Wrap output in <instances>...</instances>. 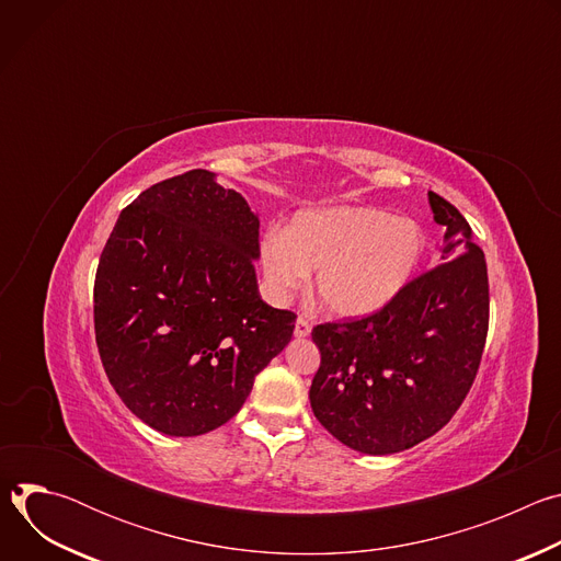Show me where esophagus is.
Masks as SVG:
<instances>
[{"mask_svg":"<svg viewBox=\"0 0 561 561\" xmlns=\"http://www.w3.org/2000/svg\"><path fill=\"white\" fill-rule=\"evenodd\" d=\"M310 335V322L306 317H297L295 322V337H308Z\"/></svg>","mask_w":561,"mask_h":561,"instance_id":"obj_1","label":"esophagus"}]
</instances>
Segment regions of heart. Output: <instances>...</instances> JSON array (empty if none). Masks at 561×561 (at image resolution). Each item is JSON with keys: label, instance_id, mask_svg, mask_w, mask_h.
Segmentation results:
<instances>
[{"label": "heart", "instance_id": "heart-1", "mask_svg": "<svg viewBox=\"0 0 561 561\" xmlns=\"http://www.w3.org/2000/svg\"><path fill=\"white\" fill-rule=\"evenodd\" d=\"M426 251L415 219L370 206L299 213L284 230L271 226L260 242L266 290L286 299L314 271L319 304L340 317L381 310L413 279Z\"/></svg>", "mask_w": 561, "mask_h": 561}]
</instances>
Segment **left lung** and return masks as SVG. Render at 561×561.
Listing matches in <instances>:
<instances>
[{
    "label": "left lung",
    "mask_w": 561,
    "mask_h": 561,
    "mask_svg": "<svg viewBox=\"0 0 561 561\" xmlns=\"http://www.w3.org/2000/svg\"><path fill=\"white\" fill-rule=\"evenodd\" d=\"M444 226L439 266L381 310L312 329L322 362L310 407L333 437L366 455L413 448L466 399L489 333V273L463 215L428 191Z\"/></svg>",
    "instance_id": "8db88e82"
}]
</instances>
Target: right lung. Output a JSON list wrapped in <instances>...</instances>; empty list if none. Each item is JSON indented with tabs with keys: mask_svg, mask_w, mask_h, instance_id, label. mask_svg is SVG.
<instances>
[{
	"mask_svg": "<svg viewBox=\"0 0 561 561\" xmlns=\"http://www.w3.org/2000/svg\"><path fill=\"white\" fill-rule=\"evenodd\" d=\"M257 257V215L204 169L119 213L95 275V340L115 392L150 428L193 437L226 424L290 342L297 314L262 301Z\"/></svg>",
	"mask_w": 561,
	"mask_h": 561,
	"instance_id": "obj_1",
	"label": "right lung"
}]
</instances>
